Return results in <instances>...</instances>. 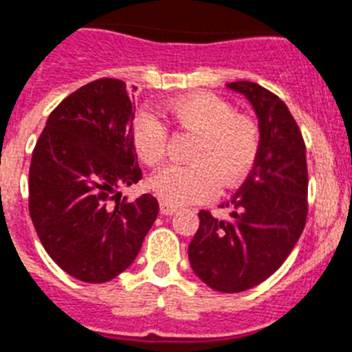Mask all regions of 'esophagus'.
I'll use <instances>...</instances> for the list:
<instances>
[{"mask_svg":"<svg viewBox=\"0 0 352 352\" xmlns=\"http://www.w3.org/2000/svg\"><path fill=\"white\" fill-rule=\"evenodd\" d=\"M159 209H161L162 214H173V212L177 211L175 206H170V204H166V202L159 204Z\"/></svg>","mask_w":352,"mask_h":352,"instance_id":"obj_1","label":"esophagus"}]
</instances>
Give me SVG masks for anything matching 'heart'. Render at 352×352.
Masks as SVG:
<instances>
[{
    "mask_svg": "<svg viewBox=\"0 0 352 352\" xmlns=\"http://www.w3.org/2000/svg\"><path fill=\"white\" fill-rule=\"evenodd\" d=\"M168 114L177 125L199 134L188 166H168L155 173L152 190L170 206L202 202L218 184L231 188L252 170L259 152V129L250 118L236 116L231 103L212 93H191L171 100ZM132 143L148 166L166 155L168 129L152 112H140L132 123Z\"/></svg>",
    "mask_w": 352,
    "mask_h": 352,
    "instance_id": "b5f03b06",
    "label": "heart"
}]
</instances>
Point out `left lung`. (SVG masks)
Returning a JSON list of instances; mask_svg holds the SVG:
<instances>
[{"instance_id": "left-lung-1", "label": "left lung", "mask_w": 352, "mask_h": 352, "mask_svg": "<svg viewBox=\"0 0 352 352\" xmlns=\"http://www.w3.org/2000/svg\"><path fill=\"white\" fill-rule=\"evenodd\" d=\"M243 94L259 125V152L249 177L227 208L229 220L200 211L188 256L209 288L238 294L259 285L281 267L302 234L308 214L306 144L279 96L254 82H231Z\"/></svg>"}]
</instances>
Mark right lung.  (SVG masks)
<instances>
[{
	"mask_svg": "<svg viewBox=\"0 0 352 352\" xmlns=\"http://www.w3.org/2000/svg\"><path fill=\"white\" fill-rule=\"evenodd\" d=\"M132 121L125 82L100 78L58 103L32 153L35 231L50 258L84 283H107L131 267L157 218L150 193L121 199V188L143 177Z\"/></svg>",
	"mask_w": 352,
	"mask_h": 352,
	"instance_id": "obj_1",
	"label": "right lung"
}]
</instances>
